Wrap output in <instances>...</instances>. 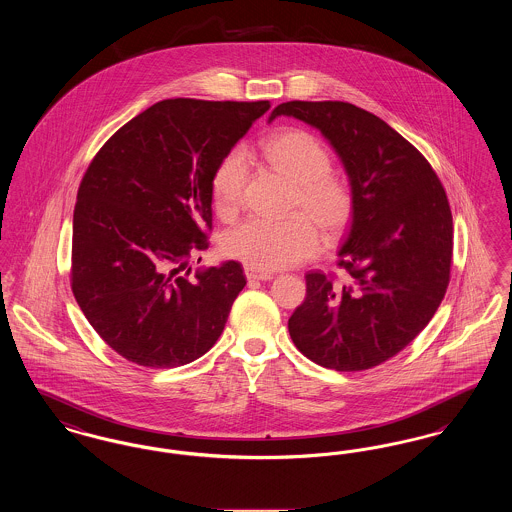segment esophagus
<instances>
[{"label":"esophagus","mask_w":512,"mask_h":512,"mask_svg":"<svg viewBox=\"0 0 512 512\" xmlns=\"http://www.w3.org/2000/svg\"><path fill=\"white\" fill-rule=\"evenodd\" d=\"M245 278L247 280H270L272 272L270 270H259V268L245 267Z\"/></svg>","instance_id":"34e87169"}]
</instances>
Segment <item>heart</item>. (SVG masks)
Returning a JSON list of instances; mask_svg holds the SVG:
<instances>
[{
    "instance_id": "b5f03b06",
    "label": "heart",
    "mask_w": 512,
    "mask_h": 512,
    "mask_svg": "<svg viewBox=\"0 0 512 512\" xmlns=\"http://www.w3.org/2000/svg\"><path fill=\"white\" fill-rule=\"evenodd\" d=\"M263 157L292 182L290 209L295 215L284 219L249 217L224 234L222 251L251 268L292 267L317 255V226L328 240L340 236L353 213V194L347 182L332 172L328 149L307 130L276 132L265 140ZM245 184L247 161L242 151L234 149L220 161L211 178V197L220 217L228 219L238 213Z\"/></svg>"
}]
</instances>
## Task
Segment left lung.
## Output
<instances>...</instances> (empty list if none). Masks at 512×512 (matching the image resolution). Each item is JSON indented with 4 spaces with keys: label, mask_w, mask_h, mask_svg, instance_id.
<instances>
[{
    "label": "left lung",
    "mask_w": 512,
    "mask_h": 512,
    "mask_svg": "<svg viewBox=\"0 0 512 512\" xmlns=\"http://www.w3.org/2000/svg\"><path fill=\"white\" fill-rule=\"evenodd\" d=\"M309 122L340 153L353 215L334 272L309 270L288 330L313 363L340 372L382 365L426 328L447 292L453 217L428 159L388 122L347 101L280 103L270 121Z\"/></svg>",
    "instance_id": "1"
}]
</instances>
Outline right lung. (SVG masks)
I'll list each match as a JSON object with an SVG mask.
<instances>
[{"mask_svg":"<svg viewBox=\"0 0 512 512\" xmlns=\"http://www.w3.org/2000/svg\"><path fill=\"white\" fill-rule=\"evenodd\" d=\"M268 109V101H157L84 172L71 288L99 338L126 361L188 365L219 340L244 268L228 261L192 276L190 261L209 247L213 172Z\"/></svg>","mask_w":512,"mask_h":512,"instance_id":"add662e5","label":"right lung"}]
</instances>
